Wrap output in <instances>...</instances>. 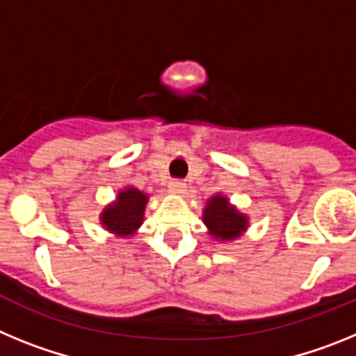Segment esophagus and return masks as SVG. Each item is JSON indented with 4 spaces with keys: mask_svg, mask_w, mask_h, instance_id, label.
I'll use <instances>...</instances> for the list:
<instances>
[{
    "mask_svg": "<svg viewBox=\"0 0 356 356\" xmlns=\"http://www.w3.org/2000/svg\"><path fill=\"white\" fill-rule=\"evenodd\" d=\"M169 191H171L172 194L184 196L185 191H187V185H185L184 181H180V180H172L171 184H169Z\"/></svg>",
    "mask_w": 356,
    "mask_h": 356,
    "instance_id": "obj_1",
    "label": "esophagus"
}]
</instances>
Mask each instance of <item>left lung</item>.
<instances>
[{"mask_svg":"<svg viewBox=\"0 0 356 356\" xmlns=\"http://www.w3.org/2000/svg\"><path fill=\"white\" fill-rule=\"evenodd\" d=\"M203 222L213 241L232 242L246 234L250 217L229 203L225 194H213L203 209Z\"/></svg>","mask_w":356,"mask_h":356,"instance_id":"obj_1","label":"left lung"}]
</instances>
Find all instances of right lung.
<instances>
[{"label":"right lung","instance_id":"right-lung-1","mask_svg":"<svg viewBox=\"0 0 356 356\" xmlns=\"http://www.w3.org/2000/svg\"><path fill=\"white\" fill-rule=\"evenodd\" d=\"M147 200L149 196L134 185L119 188L115 200L99 213V225L115 237H135L144 222Z\"/></svg>","mask_w":356,"mask_h":356}]
</instances>
